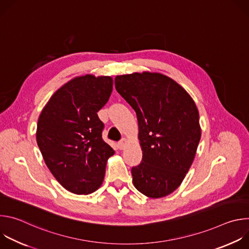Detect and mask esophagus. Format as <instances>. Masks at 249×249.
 <instances>
[{"label":"esophagus","mask_w":249,"mask_h":249,"mask_svg":"<svg viewBox=\"0 0 249 249\" xmlns=\"http://www.w3.org/2000/svg\"><path fill=\"white\" fill-rule=\"evenodd\" d=\"M126 145H127V140L124 139V138L121 141L118 142V148H119V150H123L126 147Z\"/></svg>","instance_id":"esophagus-1"}]
</instances>
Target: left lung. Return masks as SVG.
<instances>
[{
    "instance_id": "8db88e82",
    "label": "left lung",
    "mask_w": 249,
    "mask_h": 249,
    "mask_svg": "<svg viewBox=\"0 0 249 249\" xmlns=\"http://www.w3.org/2000/svg\"><path fill=\"white\" fill-rule=\"evenodd\" d=\"M115 89L137 114L143 159L132 167L134 186L151 198L180 185L201 138L199 112L187 91L158 73L116 76Z\"/></svg>"
}]
</instances>
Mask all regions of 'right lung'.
Listing matches in <instances>:
<instances>
[{
	"label": "right lung",
	"mask_w": 249,
	"mask_h": 249,
	"mask_svg": "<svg viewBox=\"0 0 249 249\" xmlns=\"http://www.w3.org/2000/svg\"><path fill=\"white\" fill-rule=\"evenodd\" d=\"M110 77H78L60 88L43 108L36 141L59 183L75 194H89L102 183L114 150L102 139L97 112L108 101Z\"/></svg>",
	"instance_id": "1"
}]
</instances>
